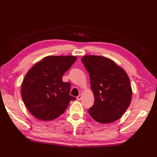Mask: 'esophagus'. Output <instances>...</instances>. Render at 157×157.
I'll use <instances>...</instances> for the list:
<instances>
[{"instance_id":"esophagus-1","label":"esophagus","mask_w":157,"mask_h":157,"mask_svg":"<svg viewBox=\"0 0 157 157\" xmlns=\"http://www.w3.org/2000/svg\"><path fill=\"white\" fill-rule=\"evenodd\" d=\"M81 98H82V94H79L78 96L77 97H76V99H77L78 101H80Z\"/></svg>"}]
</instances>
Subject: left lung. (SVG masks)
Returning <instances> with one entry per match:
<instances>
[{
	"label": "left lung",
	"mask_w": 157,
	"mask_h": 157,
	"mask_svg": "<svg viewBox=\"0 0 157 157\" xmlns=\"http://www.w3.org/2000/svg\"><path fill=\"white\" fill-rule=\"evenodd\" d=\"M82 63L89 74L94 102L88 110L98 123L108 124L118 120L131 102L132 89L127 72L111 59L86 55Z\"/></svg>",
	"instance_id": "obj_1"
}]
</instances>
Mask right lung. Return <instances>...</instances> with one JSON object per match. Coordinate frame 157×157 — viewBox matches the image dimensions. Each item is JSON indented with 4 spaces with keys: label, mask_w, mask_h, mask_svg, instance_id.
<instances>
[{
    "label": "right lung",
    "mask_w": 157,
    "mask_h": 157,
    "mask_svg": "<svg viewBox=\"0 0 157 157\" xmlns=\"http://www.w3.org/2000/svg\"><path fill=\"white\" fill-rule=\"evenodd\" d=\"M77 60L75 56H48L34 64L22 81L21 96L26 108L40 121L54 120L71 101V84L62 78Z\"/></svg>",
    "instance_id": "obj_1"
}]
</instances>
